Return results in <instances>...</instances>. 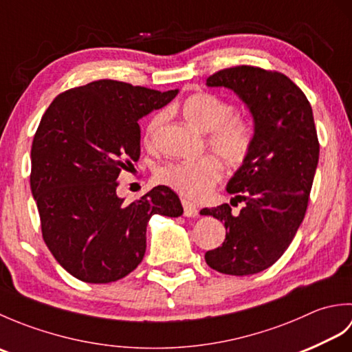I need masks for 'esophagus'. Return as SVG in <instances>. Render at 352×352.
Here are the masks:
<instances>
[{"label": "esophagus", "instance_id": "1", "mask_svg": "<svg viewBox=\"0 0 352 352\" xmlns=\"http://www.w3.org/2000/svg\"><path fill=\"white\" fill-rule=\"evenodd\" d=\"M182 204H183V210H184L186 218H195V216H198V207L193 203H190V201L183 199Z\"/></svg>", "mask_w": 352, "mask_h": 352}]
</instances>
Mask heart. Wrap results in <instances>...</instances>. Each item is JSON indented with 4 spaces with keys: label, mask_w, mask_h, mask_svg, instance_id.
I'll list each match as a JSON object with an SVG mask.
<instances>
[{
    "label": "heart",
    "mask_w": 352,
    "mask_h": 352,
    "mask_svg": "<svg viewBox=\"0 0 352 352\" xmlns=\"http://www.w3.org/2000/svg\"><path fill=\"white\" fill-rule=\"evenodd\" d=\"M186 121L207 134L213 153L228 164L242 163L252 145V125L245 118L233 115V106L210 92H197L180 106ZM164 121L163 113L154 115L146 125L145 142L151 144L155 131ZM221 163L212 155L197 160L164 163L155 170V180L186 198H203L221 180Z\"/></svg>",
    "instance_id": "obj_1"
}]
</instances>
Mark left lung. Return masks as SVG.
<instances>
[{"label":"left lung","mask_w":352,"mask_h":352,"mask_svg":"<svg viewBox=\"0 0 352 352\" xmlns=\"http://www.w3.org/2000/svg\"><path fill=\"white\" fill-rule=\"evenodd\" d=\"M207 86L227 87L245 102L254 136L227 184L243 201L241 212L233 214L228 204L201 210L227 230L206 261L221 274L252 275L283 256L304 219L319 160L315 119L304 92L280 72L234 66L208 77Z\"/></svg>","instance_id":"1"}]
</instances>
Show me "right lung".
<instances>
[{
    "instance_id": "obj_1",
    "label": "right lung",
    "mask_w": 352,
    "mask_h": 352,
    "mask_svg": "<svg viewBox=\"0 0 352 352\" xmlns=\"http://www.w3.org/2000/svg\"><path fill=\"white\" fill-rule=\"evenodd\" d=\"M177 94L98 80L56 96L43 113L32 145L30 186L43 241L76 278H124L145 256L151 216L183 214L166 186L130 204L116 193L119 172L139 160L138 121Z\"/></svg>"
}]
</instances>
